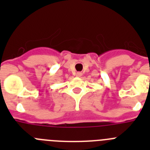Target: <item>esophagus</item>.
Returning <instances> with one entry per match:
<instances>
[{
  "label": "esophagus",
  "instance_id": "esophagus-1",
  "mask_svg": "<svg viewBox=\"0 0 150 150\" xmlns=\"http://www.w3.org/2000/svg\"><path fill=\"white\" fill-rule=\"evenodd\" d=\"M76 76H78V77H80V76H82V73H80V72H78V73H76Z\"/></svg>",
  "mask_w": 150,
  "mask_h": 150
}]
</instances>
